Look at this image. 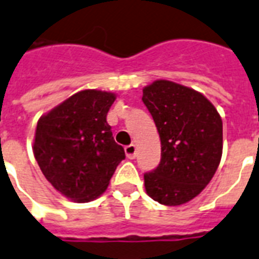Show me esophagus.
Listing matches in <instances>:
<instances>
[{
    "label": "esophagus",
    "instance_id": "esophagus-1",
    "mask_svg": "<svg viewBox=\"0 0 259 259\" xmlns=\"http://www.w3.org/2000/svg\"><path fill=\"white\" fill-rule=\"evenodd\" d=\"M125 153L126 157L130 158V160H133V158H136V156H137V148H136L134 144H130V145L125 146Z\"/></svg>",
    "mask_w": 259,
    "mask_h": 259
}]
</instances>
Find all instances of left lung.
<instances>
[{
    "instance_id": "8db88e82",
    "label": "left lung",
    "mask_w": 259,
    "mask_h": 259,
    "mask_svg": "<svg viewBox=\"0 0 259 259\" xmlns=\"http://www.w3.org/2000/svg\"><path fill=\"white\" fill-rule=\"evenodd\" d=\"M161 141V161L144 175L146 193L164 205L192 200L217 172L223 123L215 106L193 89L156 80L142 90Z\"/></svg>"
}]
</instances>
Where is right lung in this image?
Wrapping results in <instances>:
<instances>
[{
	"label": "right lung",
	"mask_w": 259,
	"mask_h": 259,
	"mask_svg": "<svg viewBox=\"0 0 259 259\" xmlns=\"http://www.w3.org/2000/svg\"><path fill=\"white\" fill-rule=\"evenodd\" d=\"M115 94L83 90L40 117L33 154L56 191L78 203L105 192L125 150L106 117Z\"/></svg>",
	"instance_id": "obj_1"
}]
</instances>
